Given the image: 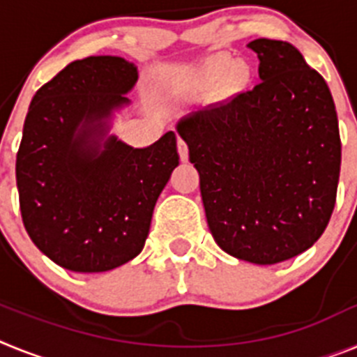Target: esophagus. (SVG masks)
<instances>
[{"label": "esophagus", "mask_w": 357, "mask_h": 357, "mask_svg": "<svg viewBox=\"0 0 357 357\" xmlns=\"http://www.w3.org/2000/svg\"><path fill=\"white\" fill-rule=\"evenodd\" d=\"M176 148H178V155H181V160H188L189 159V151H188V144H185L184 139H178L176 143Z\"/></svg>", "instance_id": "1"}]
</instances>
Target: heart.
Segmentation results:
<instances>
[{"label":"heart","instance_id":"b5f03b06","mask_svg":"<svg viewBox=\"0 0 357 357\" xmlns=\"http://www.w3.org/2000/svg\"><path fill=\"white\" fill-rule=\"evenodd\" d=\"M230 62L227 59H213V61L207 62V66L204 68V71L200 73V78H198V84L200 85H209L213 82L220 80L229 73Z\"/></svg>","mask_w":357,"mask_h":357}]
</instances>
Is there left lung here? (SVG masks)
<instances>
[{"mask_svg": "<svg viewBox=\"0 0 357 357\" xmlns=\"http://www.w3.org/2000/svg\"><path fill=\"white\" fill-rule=\"evenodd\" d=\"M259 84L185 116L176 132L200 175L218 247L254 264L291 259L324 234L342 141L326 80L286 40L255 39Z\"/></svg>", "mask_w": 357, "mask_h": 357, "instance_id": "1", "label": "left lung"}]
</instances>
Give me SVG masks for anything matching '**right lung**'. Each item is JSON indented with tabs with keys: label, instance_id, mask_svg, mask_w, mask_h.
<instances>
[{
	"label": "right lung",
	"instance_id": "right-lung-1",
	"mask_svg": "<svg viewBox=\"0 0 357 357\" xmlns=\"http://www.w3.org/2000/svg\"><path fill=\"white\" fill-rule=\"evenodd\" d=\"M137 78L121 56H87L31 98L15 160L19 207L33 245L71 272H109L139 255L178 166L175 132L146 148L110 134Z\"/></svg>",
	"mask_w": 357,
	"mask_h": 357
}]
</instances>
